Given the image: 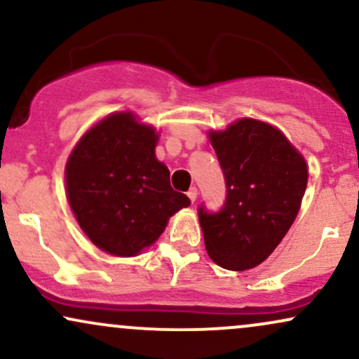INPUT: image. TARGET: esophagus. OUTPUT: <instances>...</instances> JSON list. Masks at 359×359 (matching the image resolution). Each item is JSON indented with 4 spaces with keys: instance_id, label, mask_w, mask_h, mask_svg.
Returning a JSON list of instances; mask_svg holds the SVG:
<instances>
[{
    "instance_id": "1",
    "label": "esophagus",
    "mask_w": 359,
    "mask_h": 359,
    "mask_svg": "<svg viewBox=\"0 0 359 359\" xmlns=\"http://www.w3.org/2000/svg\"><path fill=\"white\" fill-rule=\"evenodd\" d=\"M187 196H189V199L192 201V203H196V199H197V189H196V187H191V189H189Z\"/></svg>"
}]
</instances>
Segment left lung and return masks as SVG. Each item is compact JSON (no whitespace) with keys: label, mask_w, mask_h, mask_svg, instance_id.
<instances>
[{"label":"left lung","mask_w":359,"mask_h":359,"mask_svg":"<svg viewBox=\"0 0 359 359\" xmlns=\"http://www.w3.org/2000/svg\"><path fill=\"white\" fill-rule=\"evenodd\" d=\"M226 184L219 211L199 205L205 250L226 270L270 257L297 216L307 187L304 156L277 128L243 118L209 133Z\"/></svg>","instance_id":"1"}]
</instances>
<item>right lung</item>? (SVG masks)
I'll use <instances>...</instances> for the list:
<instances>
[{"label":"right lung","mask_w":359,"mask_h":359,"mask_svg":"<svg viewBox=\"0 0 359 359\" xmlns=\"http://www.w3.org/2000/svg\"><path fill=\"white\" fill-rule=\"evenodd\" d=\"M156 135L131 113H114L89 130L65 167L69 204L89 240L116 257H133L191 204L170 185L155 156Z\"/></svg>","instance_id":"right-lung-1"}]
</instances>
